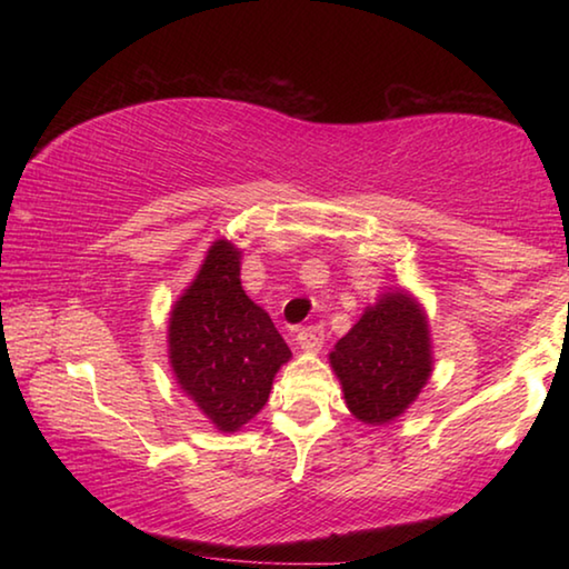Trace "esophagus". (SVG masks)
Masks as SVG:
<instances>
[{
  "mask_svg": "<svg viewBox=\"0 0 569 569\" xmlns=\"http://www.w3.org/2000/svg\"><path fill=\"white\" fill-rule=\"evenodd\" d=\"M326 333L321 326H308V329L298 331V346H301L303 351H319L323 346Z\"/></svg>",
  "mask_w": 569,
  "mask_h": 569,
  "instance_id": "1",
  "label": "esophagus"
}]
</instances>
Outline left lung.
<instances>
[{
    "mask_svg": "<svg viewBox=\"0 0 569 569\" xmlns=\"http://www.w3.org/2000/svg\"><path fill=\"white\" fill-rule=\"evenodd\" d=\"M346 407L363 423H389L409 409L431 377L429 321L407 291H389L329 353Z\"/></svg>",
    "mask_w": 569,
    "mask_h": 569,
    "instance_id": "obj_1",
    "label": "left lung"
}]
</instances>
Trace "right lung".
<instances>
[{
    "label": "right lung",
    "mask_w": 569,
    "mask_h": 569,
    "mask_svg": "<svg viewBox=\"0 0 569 569\" xmlns=\"http://www.w3.org/2000/svg\"><path fill=\"white\" fill-rule=\"evenodd\" d=\"M168 353L178 387L216 423L238 431L266 407L291 359L283 336L240 286V248L220 238L170 311Z\"/></svg>",
    "instance_id": "add662e5"
}]
</instances>
